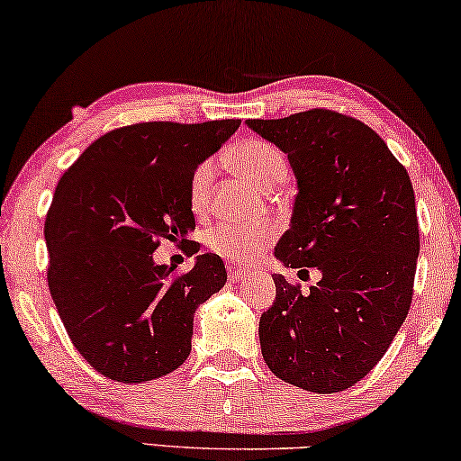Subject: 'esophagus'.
Segmentation results:
<instances>
[{
    "label": "esophagus",
    "instance_id": "obj_1",
    "mask_svg": "<svg viewBox=\"0 0 461 461\" xmlns=\"http://www.w3.org/2000/svg\"><path fill=\"white\" fill-rule=\"evenodd\" d=\"M247 276V270H243V267H229V280L230 282H239V280H243Z\"/></svg>",
    "mask_w": 461,
    "mask_h": 461
}]
</instances>
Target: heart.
I'll return each mask as SVG.
<instances>
[{"label": "heart", "mask_w": 461, "mask_h": 461, "mask_svg": "<svg viewBox=\"0 0 461 461\" xmlns=\"http://www.w3.org/2000/svg\"><path fill=\"white\" fill-rule=\"evenodd\" d=\"M232 162L240 173L258 183L261 189L280 185L288 175L286 158L278 148L264 140H249L235 148ZM214 179V162L203 160L195 167L189 179V203L194 212H203L208 206L210 185ZM278 229L276 224L266 222H218L206 230L203 243L218 258L235 261V264H255L267 247L274 243Z\"/></svg>", "instance_id": "1"}]
</instances>
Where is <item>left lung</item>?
I'll return each instance as SVG.
<instances>
[{
	"mask_svg": "<svg viewBox=\"0 0 461 461\" xmlns=\"http://www.w3.org/2000/svg\"><path fill=\"white\" fill-rule=\"evenodd\" d=\"M247 125L288 154L299 187L276 259L321 274L309 293L272 276L261 354L286 384L344 392L384 358L412 303L420 249L412 183L385 141L342 113L311 109Z\"/></svg>",
	"mask_w": 461,
	"mask_h": 461,
	"instance_id": "8db88e82",
	"label": "left lung"
}]
</instances>
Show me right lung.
<instances>
[{"mask_svg": "<svg viewBox=\"0 0 461 461\" xmlns=\"http://www.w3.org/2000/svg\"><path fill=\"white\" fill-rule=\"evenodd\" d=\"M239 119L148 122L113 130L55 187L45 221L49 290L76 350L119 384H144L185 363L194 313L226 282L222 259L197 255L187 274L154 264L160 239L195 229L189 179ZM185 249L200 251L195 240Z\"/></svg>", "mask_w": 461, "mask_h": 461, "instance_id": "1", "label": "right lung"}]
</instances>
